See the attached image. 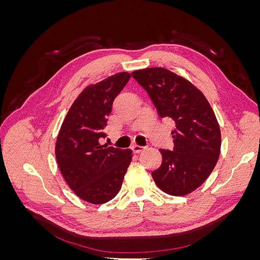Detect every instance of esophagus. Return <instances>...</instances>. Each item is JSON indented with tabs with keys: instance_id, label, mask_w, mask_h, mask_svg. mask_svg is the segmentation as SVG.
<instances>
[{
	"instance_id": "34e87169",
	"label": "esophagus",
	"mask_w": 260,
	"mask_h": 260,
	"mask_svg": "<svg viewBox=\"0 0 260 260\" xmlns=\"http://www.w3.org/2000/svg\"><path fill=\"white\" fill-rule=\"evenodd\" d=\"M145 147L144 146H141V145H139V144H133L132 145V151H133V153H136V154H139V153H141L143 151Z\"/></svg>"
}]
</instances>
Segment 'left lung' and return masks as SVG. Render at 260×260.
I'll return each mask as SVG.
<instances>
[{
    "label": "left lung",
    "instance_id": "1",
    "mask_svg": "<svg viewBox=\"0 0 260 260\" xmlns=\"http://www.w3.org/2000/svg\"><path fill=\"white\" fill-rule=\"evenodd\" d=\"M132 77L151 96L161 118L176 123L174 151L160 149L162 162L152 177L160 190L184 196L201 186L220 155L221 133L207 99L185 78L161 67L136 70Z\"/></svg>",
    "mask_w": 260,
    "mask_h": 260
}]
</instances>
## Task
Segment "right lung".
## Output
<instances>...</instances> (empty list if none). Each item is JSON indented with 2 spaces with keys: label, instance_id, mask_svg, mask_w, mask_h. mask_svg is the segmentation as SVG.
Wrapping results in <instances>:
<instances>
[{
  "label": "right lung",
  "instance_id": "add662e5",
  "mask_svg": "<svg viewBox=\"0 0 260 260\" xmlns=\"http://www.w3.org/2000/svg\"><path fill=\"white\" fill-rule=\"evenodd\" d=\"M131 75L119 73L90 84L74 101L61 123L55 156L66 183L81 200L100 205L119 192L132 160L131 149L100 144L115 98Z\"/></svg>",
  "mask_w": 260,
  "mask_h": 260
}]
</instances>
